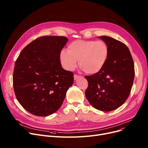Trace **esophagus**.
<instances>
[{
	"label": "esophagus",
	"mask_w": 148,
	"mask_h": 148,
	"mask_svg": "<svg viewBox=\"0 0 148 148\" xmlns=\"http://www.w3.org/2000/svg\"><path fill=\"white\" fill-rule=\"evenodd\" d=\"M81 77V76H80V75H76V74H75L74 75V80H77L78 79H79V78H80Z\"/></svg>",
	"instance_id": "34e87169"
}]
</instances>
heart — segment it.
<instances>
[{
  "label": "heart",
  "instance_id": "1",
  "mask_svg": "<svg viewBox=\"0 0 148 148\" xmlns=\"http://www.w3.org/2000/svg\"><path fill=\"white\" fill-rule=\"evenodd\" d=\"M109 50L103 41L77 40L69 44L68 51L62 50L60 59L62 66L68 71H73L77 65L90 74L99 73L107 61Z\"/></svg>",
  "mask_w": 148,
  "mask_h": 148
}]
</instances>
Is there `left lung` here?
Returning <instances> with one entry per match:
<instances>
[{
	"label": "left lung",
	"mask_w": 148,
	"mask_h": 148,
	"mask_svg": "<svg viewBox=\"0 0 148 148\" xmlns=\"http://www.w3.org/2000/svg\"><path fill=\"white\" fill-rule=\"evenodd\" d=\"M98 38L107 44L109 54L101 71L85 76L88 82L85 95L96 109L110 112L127 99L134 82V65L125 44L110 36Z\"/></svg>",
	"instance_id": "8db88e82"
}]
</instances>
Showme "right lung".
<instances>
[{
  "label": "right lung",
  "instance_id": "add662e5",
  "mask_svg": "<svg viewBox=\"0 0 148 148\" xmlns=\"http://www.w3.org/2000/svg\"><path fill=\"white\" fill-rule=\"evenodd\" d=\"M65 36H41L21 51L15 62L13 86L21 106L31 114L47 116L62 106L74 83L72 72L62 68L60 54Z\"/></svg>",
  "mask_w": 148,
  "mask_h": 148
}]
</instances>
